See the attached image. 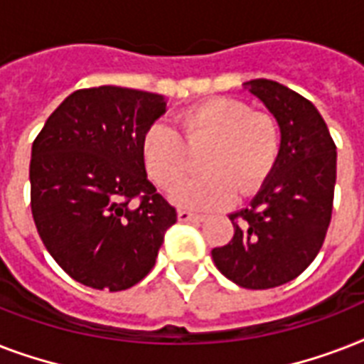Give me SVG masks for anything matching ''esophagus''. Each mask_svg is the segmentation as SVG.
Returning <instances> with one entry per match:
<instances>
[{
  "label": "esophagus",
  "instance_id": "esophagus-1",
  "mask_svg": "<svg viewBox=\"0 0 364 364\" xmlns=\"http://www.w3.org/2000/svg\"><path fill=\"white\" fill-rule=\"evenodd\" d=\"M177 219L181 223H187V221H204L205 215L204 213H193V211H187V210H179L177 211Z\"/></svg>",
  "mask_w": 364,
  "mask_h": 364
}]
</instances>
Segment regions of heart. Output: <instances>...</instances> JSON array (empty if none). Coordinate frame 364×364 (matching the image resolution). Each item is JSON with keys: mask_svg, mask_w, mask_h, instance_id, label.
I'll list each match as a JSON object with an SVG mask.
<instances>
[{"mask_svg": "<svg viewBox=\"0 0 364 364\" xmlns=\"http://www.w3.org/2000/svg\"><path fill=\"white\" fill-rule=\"evenodd\" d=\"M177 130L159 121L141 137L145 170L159 187L171 188L188 171V151L204 149L200 171L173 188L171 200L188 208H219L259 191L282 151V130L268 113L242 100H205L177 115Z\"/></svg>", "mask_w": 364, "mask_h": 364, "instance_id": "1", "label": "heart"}]
</instances>
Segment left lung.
<instances>
[{
    "mask_svg": "<svg viewBox=\"0 0 364 364\" xmlns=\"http://www.w3.org/2000/svg\"><path fill=\"white\" fill-rule=\"evenodd\" d=\"M282 130V151L251 204L230 217L232 240L211 251L223 276L243 289L291 282L317 257L333 215L336 145L310 100L276 81L243 85Z\"/></svg>",
    "mask_w": 364,
    "mask_h": 364,
    "instance_id": "1",
    "label": "left lung"
}]
</instances>
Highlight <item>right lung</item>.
<instances>
[{"label": "right lung", "mask_w": 364, "mask_h": 364, "mask_svg": "<svg viewBox=\"0 0 364 364\" xmlns=\"http://www.w3.org/2000/svg\"><path fill=\"white\" fill-rule=\"evenodd\" d=\"M164 96L82 88L48 117L31 145V213L53 259L75 282L124 291L154 266L177 221L147 179L141 137Z\"/></svg>", "instance_id": "obj_1"}]
</instances>
